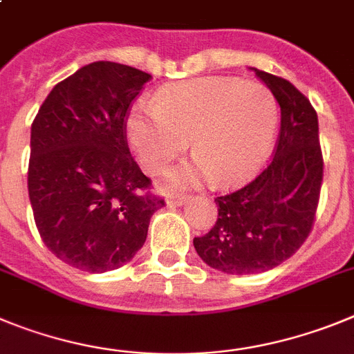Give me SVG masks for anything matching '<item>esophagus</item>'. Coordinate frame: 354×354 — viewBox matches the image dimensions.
<instances>
[{
  "label": "esophagus",
  "mask_w": 354,
  "mask_h": 354,
  "mask_svg": "<svg viewBox=\"0 0 354 354\" xmlns=\"http://www.w3.org/2000/svg\"><path fill=\"white\" fill-rule=\"evenodd\" d=\"M187 199H189V197L187 196H183V194H176V196H169L167 197V205L169 206H183L185 203H187Z\"/></svg>",
  "instance_id": "obj_1"
}]
</instances>
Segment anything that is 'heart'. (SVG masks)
<instances>
[{"mask_svg": "<svg viewBox=\"0 0 354 354\" xmlns=\"http://www.w3.org/2000/svg\"><path fill=\"white\" fill-rule=\"evenodd\" d=\"M279 107L263 84L208 77L167 86L153 106L138 102L127 116V136L136 158L158 173L187 148L192 164L167 173L174 187L213 176L232 185L256 173L275 138Z\"/></svg>", "mask_w": 354, "mask_h": 354, "instance_id": "b5f03b06", "label": "heart"}]
</instances>
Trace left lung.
Segmentation results:
<instances>
[{
	"mask_svg": "<svg viewBox=\"0 0 354 354\" xmlns=\"http://www.w3.org/2000/svg\"><path fill=\"white\" fill-rule=\"evenodd\" d=\"M280 106L273 158L245 187L215 197L218 218L194 238L208 266L250 275L284 263L304 245L316 221L323 183L317 114L289 81L254 68Z\"/></svg>",
	"mask_w": 354,
	"mask_h": 354,
	"instance_id": "8db88e82",
	"label": "left lung"
}]
</instances>
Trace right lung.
I'll list each match as a JSON object with an SVG mask.
<instances>
[{"mask_svg":"<svg viewBox=\"0 0 354 354\" xmlns=\"http://www.w3.org/2000/svg\"><path fill=\"white\" fill-rule=\"evenodd\" d=\"M149 79L133 66L90 63L54 86L31 125L35 224L50 252L82 272L129 263L165 205L127 142V116Z\"/></svg>","mask_w":354,"mask_h":354,"instance_id":"add662e5","label":"right lung"}]
</instances>
